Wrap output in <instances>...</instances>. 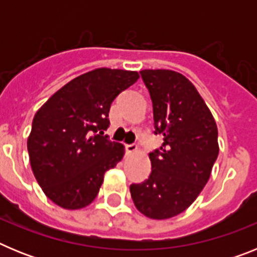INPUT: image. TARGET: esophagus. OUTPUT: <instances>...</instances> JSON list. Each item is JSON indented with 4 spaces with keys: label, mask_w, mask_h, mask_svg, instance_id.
<instances>
[{
    "label": "esophagus",
    "mask_w": 257,
    "mask_h": 257,
    "mask_svg": "<svg viewBox=\"0 0 257 257\" xmlns=\"http://www.w3.org/2000/svg\"><path fill=\"white\" fill-rule=\"evenodd\" d=\"M124 151H126L127 154H133L138 151V145L136 144H128L124 147Z\"/></svg>",
    "instance_id": "1"
}]
</instances>
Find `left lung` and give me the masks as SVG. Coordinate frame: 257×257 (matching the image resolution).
Masks as SVG:
<instances>
[{
    "instance_id": "1",
    "label": "left lung",
    "mask_w": 257,
    "mask_h": 257,
    "mask_svg": "<svg viewBox=\"0 0 257 257\" xmlns=\"http://www.w3.org/2000/svg\"><path fill=\"white\" fill-rule=\"evenodd\" d=\"M153 104L154 134L162 147L149 154L152 172L131 184L136 208L151 219H169L187 210L210 179L219 154L217 126L197 88L167 69L140 72Z\"/></svg>"
}]
</instances>
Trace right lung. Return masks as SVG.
Segmentation results:
<instances>
[{
	"instance_id": "right-lung-1",
	"label": "right lung",
	"mask_w": 257,
	"mask_h": 257,
	"mask_svg": "<svg viewBox=\"0 0 257 257\" xmlns=\"http://www.w3.org/2000/svg\"><path fill=\"white\" fill-rule=\"evenodd\" d=\"M138 78V72L99 68L72 79L38 109L27 143L29 161L54 203L77 210L96 198L104 174L124 153L104 135L109 109Z\"/></svg>"
}]
</instances>
